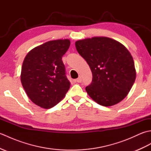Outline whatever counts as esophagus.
<instances>
[{
    "label": "esophagus",
    "instance_id": "esophagus-1",
    "mask_svg": "<svg viewBox=\"0 0 151 151\" xmlns=\"http://www.w3.org/2000/svg\"><path fill=\"white\" fill-rule=\"evenodd\" d=\"M75 81H76V82H78V83H81V82H82V78H81V76H78V78H76V79L75 80Z\"/></svg>",
    "mask_w": 151,
    "mask_h": 151
}]
</instances>
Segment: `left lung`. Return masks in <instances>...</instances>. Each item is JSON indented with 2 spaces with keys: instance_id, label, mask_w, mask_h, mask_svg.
<instances>
[{
  "instance_id": "obj_1",
  "label": "left lung",
  "mask_w": 151,
  "mask_h": 151,
  "mask_svg": "<svg viewBox=\"0 0 151 151\" xmlns=\"http://www.w3.org/2000/svg\"><path fill=\"white\" fill-rule=\"evenodd\" d=\"M75 46L92 72L91 84L86 88L89 97L104 106L123 101L136 77L134 60L129 50L107 37L78 40Z\"/></svg>"
}]
</instances>
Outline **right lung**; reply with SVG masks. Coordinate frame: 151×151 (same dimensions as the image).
Wrapping results in <instances>:
<instances>
[{"label": "right lung", "instance_id": "obj_1", "mask_svg": "<svg viewBox=\"0 0 151 151\" xmlns=\"http://www.w3.org/2000/svg\"><path fill=\"white\" fill-rule=\"evenodd\" d=\"M68 39L47 41L28 52L22 63L21 81L30 100L49 109L65 97L70 82L62 58L68 50Z\"/></svg>", "mask_w": 151, "mask_h": 151}]
</instances>
